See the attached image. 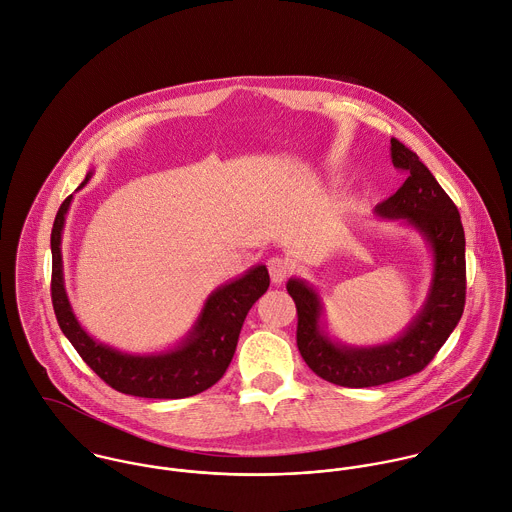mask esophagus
<instances>
[{
  "label": "esophagus",
  "instance_id": "34e87169",
  "mask_svg": "<svg viewBox=\"0 0 512 512\" xmlns=\"http://www.w3.org/2000/svg\"><path fill=\"white\" fill-rule=\"evenodd\" d=\"M268 272H270V278L274 284H282L288 276H290V262L286 258H270L268 260Z\"/></svg>",
  "mask_w": 512,
  "mask_h": 512
}]
</instances>
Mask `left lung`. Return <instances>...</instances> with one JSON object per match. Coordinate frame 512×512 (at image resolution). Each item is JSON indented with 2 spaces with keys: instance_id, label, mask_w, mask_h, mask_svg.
<instances>
[{
  "instance_id": "obj_1",
  "label": "left lung",
  "mask_w": 512,
  "mask_h": 512,
  "mask_svg": "<svg viewBox=\"0 0 512 512\" xmlns=\"http://www.w3.org/2000/svg\"><path fill=\"white\" fill-rule=\"evenodd\" d=\"M391 163L407 172L401 188L375 206L377 216L405 218L433 250V280L427 300L397 340L349 347L332 341L320 328L322 302L304 280L286 288L298 310V349L308 367L341 387H375L419 373L457 328L465 310L467 268L465 230L459 210L419 157L391 139Z\"/></svg>"
}]
</instances>
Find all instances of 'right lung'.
<instances>
[{"label": "right lung", "instance_id": "right-lung-1", "mask_svg": "<svg viewBox=\"0 0 512 512\" xmlns=\"http://www.w3.org/2000/svg\"><path fill=\"white\" fill-rule=\"evenodd\" d=\"M91 172L81 186L87 184ZM79 186V188H81ZM73 196L57 210L51 230V302L57 324L83 361L113 389L149 399H182L212 387L236 351L246 314L270 286L266 266H254L240 278L216 288L176 347L151 355H131L93 340L77 322L63 284L61 234Z\"/></svg>", "mask_w": 512, "mask_h": 512}]
</instances>
